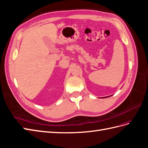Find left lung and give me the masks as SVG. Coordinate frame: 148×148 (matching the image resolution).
<instances>
[{
  "label": "left lung",
  "instance_id": "left-lung-1",
  "mask_svg": "<svg viewBox=\"0 0 148 148\" xmlns=\"http://www.w3.org/2000/svg\"><path fill=\"white\" fill-rule=\"evenodd\" d=\"M112 95H110V96H107V97H103V98H107V97H110Z\"/></svg>",
  "mask_w": 148,
  "mask_h": 148
}]
</instances>
